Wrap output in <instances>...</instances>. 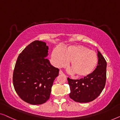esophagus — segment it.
<instances>
[{"label": "esophagus", "instance_id": "1", "mask_svg": "<svg viewBox=\"0 0 120 120\" xmlns=\"http://www.w3.org/2000/svg\"><path fill=\"white\" fill-rule=\"evenodd\" d=\"M62 74H64L63 72H62L61 70H60L59 71V75H62Z\"/></svg>", "mask_w": 120, "mask_h": 120}]
</instances>
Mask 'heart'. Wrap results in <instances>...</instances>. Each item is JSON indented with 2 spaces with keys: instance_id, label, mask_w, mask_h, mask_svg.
<instances>
[{
  "instance_id": "1",
  "label": "heart",
  "mask_w": 120,
  "mask_h": 120,
  "mask_svg": "<svg viewBox=\"0 0 120 120\" xmlns=\"http://www.w3.org/2000/svg\"><path fill=\"white\" fill-rule=\"evenodd\" d=\"M52 59L58 67L65 66L71 60V70L79 77L90 75L98 63L96 52L82 45H71L62 49L56 47L52 52Z\"/></svg>"
}]
</instances>
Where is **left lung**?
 <instances>
[{
  "instance_id": "1",
  "label": "left lung",
  "mask_w": 120,
  "mask_h": 120,
  "mask_svg": "<svg viewBox=\"0 0 120 120\" xmlns=\"http://www.w3.org/2000/svg\"><path fill=\"white\" fill-rule=\"evenodd\" d=\"M97 56V66L90 75L80 79L67 78L71 91L70 97L75 102H91L104 88L107 78V62L98 50Z\"/></svg>"
}]
</instances>
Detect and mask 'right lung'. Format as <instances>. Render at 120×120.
<instances>
[{"label":"right lung","mask_w":120,"mask_h":120,"mask_svg":"<svg viewBox=\"0 0 120 120\" xmlns=\"http://www.w3.org/2000/svg\"><path fill=\"white\" fill-rule=\"evenodd\" d=\"M48 52L46 43L36 40L27 45L17 60L13 86L19 97L28 103L42 104L49 98L59 70L46 58Z\"/></svg>","instance_id":"1"}]
</instances>
